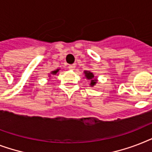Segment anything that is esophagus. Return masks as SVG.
I'll list each match as a JSON object with an SVG mask.
<instances>
[{
    "instance_id": "34e87169",
    "label": "esophagus",
    "mask_w": 152,
    "mask_h": 152,
    "mask_svg": "<svg viewBox=\"0 0 152 152\" xmlns=\"http://www.w3.org/2000/svg\"><path fill=\"white\" fill-rule=\"evenodd\" d=\"M68 68H69L70 70H74V69H75V68H76V65H75V64H69Z\"/></svg>"
}]
</instances>
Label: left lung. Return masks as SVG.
<instances>
[{"label": "left lung", "mask_w": 152, "mask_h": 152, "mask_svg": "<svg viewBox=\"0 0 152 152\" xmlns=\"http://www.w3.org/2000/svg\"><path fill=\"white\" fill-rule=\"evenodd\" d=\"M85 76L86 77H87V79H88V80H91V84L90 85L91 86V87H93V86L95 85V83H96V82H97V80H96V79L94 78V75H93L92 72H85Z\"/></svg>", "instance_id": "obj_1"}]
</instances>
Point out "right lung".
<instances>
[{
    "label": "right lung",
    "mask_w": 152,
    "mask_h": 152,
    "mask_svg": "<svg viewBox=\"0 0 152 152\" xmlns=\"http://www.w3.org/2000/svg\"><path fill=\"white\" fill-rule=\"evenodd\" d=\"M58 71H59V69H57L56 71H53V72H52V74H56Z\"/></svg>",
    "instance_id": "obj_1"
}]
</instances>
